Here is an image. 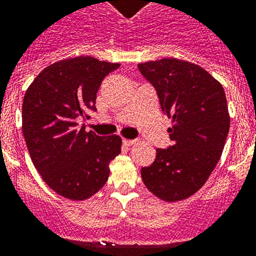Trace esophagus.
Masks as SVG:
<instances>
[{
  "instance_id": "esophagus-1",
  "label": "esophagus",
  "mask_w": 256,
  "mask_h": 256,
  "mask_svg": "<svg viewBox=\"0 0 256 256\" xmlns=\"http://www.w3.org/2000/svg\"><path fill=\"white\" fill-rule=\"evenodd\" d=\"M134 139H122V143L125 144V146H132V144H135Z\"/></svg>"
}]
</instances>
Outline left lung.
<instances>
[{
    "mask_svg": "<svg viewBox=\"0 0 256 256\" xmlns=\"http://www.w3.org/2000/svg\"><path fill=\"white\" fill-rule=\"evenodd\" d=\"M138 68L172 120L171 146L157 148L152 165L142 168L143 183L164 201L188 198L206 183L223 152L230 124L224 88L208 70L175 58Z\"/></svg>",
    "mask_w": 256,
    "mask_h": 256,
    "instance_id": "obj_1",
    "label": "left lung"
}]
</instances>
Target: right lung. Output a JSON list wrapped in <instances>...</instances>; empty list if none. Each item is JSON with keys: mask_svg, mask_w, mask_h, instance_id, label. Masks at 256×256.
Here are the masks:
<instances>
[{"mask_svg": "<svg viewBox=\"0 0 256 256\" xmlns=\"http://www.w3.org/2000/svg\"><path fill=\"white\" fill-rule=\"evenodd\" d=\"M120 64L77 56L46 66L24 95L23 135L42 179L66 198L81 201L106 183L121 138L99 136L77 124L96 112L102 81Z\"/></svg>", "mask_w": 256, "mask_h": 256, "instance_id": "right-lung-1", "label": "right lung"}]
</instances>
